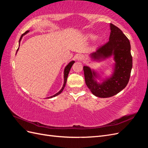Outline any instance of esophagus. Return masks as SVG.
Segmentation results:
<instances>
[{
  "label": "esophagus",
  "instance_id": "1",
  "mask_svg": "<svg viewBox=\"0 0 148 148\" xmlns=\"http://www.w3.org/2000/svg\"><path fill=\"white\" fill-rule=\"evenodd\" d=\"M77 59L79 61H83L84 60V56L83 55H79V56H78Z\"/></svg>",
  "mask_w": 148,
  "mask_h": 148
}]
</instances>
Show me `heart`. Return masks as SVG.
Listing matches in <instances>:
<instances>
[{
    "label": "heart",
    "instance_id": "heart-1",
    "mask_svg": "<svg viewBox=\"0 0 148 148\" xmlns=\"http://www.w3.org/2000/svg\"><path fill=\"white\" fill-rule=\"evenodd\" d=\"M87 37L89 39H94L95 38V36L94 34H88ZM99 40H100V39H99Z\"/></svg>",
    "mask_w": 148,
    "mask_h": 148
}]
</instances>
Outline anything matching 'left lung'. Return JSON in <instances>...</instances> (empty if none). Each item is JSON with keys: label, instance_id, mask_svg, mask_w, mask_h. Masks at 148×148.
<instances>
[{"label": "left lung", "instance_id": "1", "mask_svg": "<svg viewBox=\"0 0 148 148\" xmlns=\"http://www.w3.org/2000/svg\"><path fill=\"white\" fill-rule=\"evenodd\" d=\"M109 41L91 54L94 60L104 59L114 56L115 69L112 76L98 83L95 79L96 73L88 66H84L85 83L94 95L99 97H112L123 89L129 82L132 69L131 46L128 39L122 31L110 23Z\"/></svg>", "mask_w": 148, "mask_h": 148}]
</instances>
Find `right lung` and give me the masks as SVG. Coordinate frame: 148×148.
<instances>
[{"label": "right lung", "instance_id": "right-lung-1", "mask_svg": "<svg viewBox=\"0 0 148 148\" xmlns=\"http://www.w3.org/2000/svg\"><path fill=\"white\" fill-rule=\"evenodd\" d=\"M28 32H29V31H26L25 33H23V34H22V35L21 36L20 39V40H19V42H20V41H21V39L22 37H23V36H24L25 34H26V33H28ZM18 49H17V51H18ZM74 63H75V61H71V62H70V63H69L68 65H67L66 66L65 68V70H64V83L63 87H62V88L60 89V90L59 92H58L57 93H56V95H53V96H51V97H47V98H51V97H55V96H57V95H59V94H60V93L62 92V91L64 90V88H65V86L66 83L67 77H68V75H69V71H70V70L71 67L72 66V65H73V64Z\"/></svg>", "mask_w": 148, "mask_h": 148}]
</instances>
